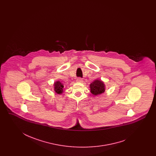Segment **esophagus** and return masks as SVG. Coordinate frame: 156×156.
Instances as JSON below:
<instances>
[{
  "label": "esophagus",
  "instance_id": "esophagus-1",
  "mask_svg": "<svg viewBox=\"0 0 156 156\" xmlns=\"http://www.w3.org/2000/svg\"><path fill=\"white\" fill-rule=\"evenodd\" d=\"M76 82H83V80L81 78H78L76 79Z\"/></svg>",
  "mask_w": 156,
  "mask_h": 156
}]
</instances>
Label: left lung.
<instances>
[{"instance_id":"1","label":"left lung","mask_w":156,"mask_h":156,"mask_svg":"<svg viewBox=\"0 0 156 156\" xmlns=\"http://www.w3.org/2000/svg\"><path fill=\"white\" fill-rule=\"evenodd\" d=\"M90 91L95 95L101 94L105 91V86L102 80H95L90 85Z\"/></svg>"}]
</instances>
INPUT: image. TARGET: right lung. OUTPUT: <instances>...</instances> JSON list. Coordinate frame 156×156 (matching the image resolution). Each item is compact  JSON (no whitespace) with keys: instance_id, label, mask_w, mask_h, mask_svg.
<instances>
[{"instance_id":"add662e5","label":"right lung","mask_w":156,"mask_h":156,"mask_svg":"<svg viewBox=\"0 0 156 156\" xmlns=\"http://www.w3.org/2000/svg\"><path fill=\"white\" fill-rule=\"evenodd\" d=\"M54 91L57 94H61L63 92V87L64 86L63 84L61 83L60 81H57L54 83Z\"/></svg>"}]
</instances>
